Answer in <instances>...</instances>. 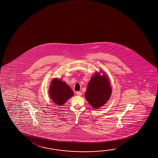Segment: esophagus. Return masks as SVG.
I'll return each instance as SVG.
<instances>
[{"instance_id": "obj_1", "label": "esophagus", "mask_w": 158, "mask_h": 158, "mask_svg": "<svg viewBox=\"0 0 158 158\" xmlns=\"http://www.w3.org/2000/svg\"><path fill=\"white\" fill-rule=\"evenodd\" d=\"M76 94L78 95V96H81V95H82V93L81 92V91H77L76 92Z\"/></svg>"}]
</instances>
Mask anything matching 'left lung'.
Masks as SVG:
<instances>
[{"label": "left lung", "mask_w": 158, "mask_h": 158, "mask_svg": "<svg viewBox=\"0 0 158 158\" xmlns=\"http://www.w3.org/2000/svg\"><path fill=\"white\" fill-rule=\"evenodd\" d=\"M112 93V89L107 75L96 73L87 84L85 98L91 107L98 109L107 103Z\"/></svg>", "instance_id": "left-lung-1"}]
</instances>
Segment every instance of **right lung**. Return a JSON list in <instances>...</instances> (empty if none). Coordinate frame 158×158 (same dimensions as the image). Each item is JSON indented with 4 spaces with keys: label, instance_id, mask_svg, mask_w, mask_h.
Segmentation results:
<instances>
[{
    "label": "right lung",
    "instance_id": "add662e5",
    "mask_svg": "<svg viewBox=\"0 0 158 158\" xmlns=\"http://www.w3.org/2000/svg\"><path fill=\"white\" fill-rule=\"evenodd\" d=\"M51 99L57 106H62L73 95V92L65 82L54 78L49 88Z\"/></svg>",
    "mask_w": 158,
    "mask_h": 158
}]
</instances>
